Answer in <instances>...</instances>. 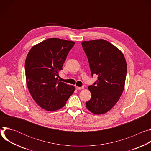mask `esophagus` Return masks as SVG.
I'll list each match as a JSON object with an SVG mask.
<instances>
[{
  "label": "esophagus",
  "instance_id": "34e87169",
  "mask_svg": "<svg viewBox=\"0 0 151 151\" xmlns=\"http://www.w3.org/2000/svg\"><path fill=\"white\" fill-rule=\"evenodd\" d=\"M84 88V87H78V86H76V89L79 90H83Z\"/></svg>",
  "mask_w": 151,
  "mask_h": 151
}]
</instances>
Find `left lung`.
Here are the masks:
<instances>
[{
    "instance_id": "8db88e82",
    "label": "left lung",
    "mask_w": 151,
    "mask_h": 151,
    "mask_svg": "<svg viewBox=\"0 0 151 151\" xmlns=\"http://www.w3.org/2000/svg\"><path fill=\"white\" fill-rule=\"evenodd\" d=\"M82 46L92 76H98L97 81L88 88L91 97L85 105L94 114H104L116 104L124 91L126 60L121 50L104 39L83 41Z\"/></svg>"
}]
</instances>
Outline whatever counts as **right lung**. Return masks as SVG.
I'll return each mask as SVG.
<instances>
[{
    "label": "right lung",
    "instance_id": "obj_1",
    "mask_svg": "<svg viewBox=\"0 0 151 151\" xmlns=\"http://www.w3.org/2000/svg\"><path fill=\"white\" fill-rule=\"evenodd\" d=\"M75 42L50 38L35 45L25 62L26 83L35 101L42 109L55 111L74 93L73 85L58 81L59 72Z\"/></svg>",
    "mask_w": 151,
    "mask_h": 151
}]
</instances>
